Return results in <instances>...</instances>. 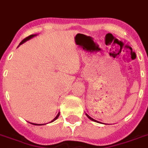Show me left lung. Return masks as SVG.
<instances>
[{
  "label": "left lung",
  "instance_id": "1",
  "mask_svg": "<svg viewBox=\"0 0 148 148\" xmlns=\"http://www.w3.org/2000/svg\"><path fill=\"white\" fill-rule=\"evenodd\" d=\"M86 115H87V117H88V118H89V119H90V120H91V121H96V120L93 119L92 117H90V116H89V115H88V114H86Z\"/></svg>",
  "mask_w": 148,
  "mask_h": 148
}]
</instances>
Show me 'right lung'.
Masks as SVG:
<instances>
[{"label":"right lung","instance_id":"1","mask_svg":"<svg viewBox=\"0 0 148 148\" xmlns=\"http://www.w3.org/2000/svg\"><path fill=\"white\" fill-rule=\"evenodd\" d=\"M34 36H35V34H31V35L28 36V37H27L26 38H24V40H22L21 42L20 43V45H22V44H23V43H24V42H25V41H27V40H28L29 39H31V38H33ZM59 115H60V113H58V115H57V116H56V117H54V119H53V121H51V122L54 121H55V120H57V119H58V117H59ZM31 124H34V125H42V124H34V123H31Z\"/></svg>","mask_w":148,"mask_h":148}]
</instances>
